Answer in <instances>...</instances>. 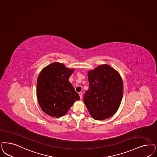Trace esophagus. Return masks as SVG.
Instances as JSON below:
<instances>
[{"label":"esophagus","instance_id":"34e87169","mask_svg":"<svg viewBox=\"0 0 157 157\" xmlns=\"http://www.w3.org/2000/svg\"><path fill=\"white\" fill-rule=\"evenodd\" d=\"M79 96H80L81 99H82V92H79Z\"/></svg>","mask_w":157,"mask_h":157}]
</instances>
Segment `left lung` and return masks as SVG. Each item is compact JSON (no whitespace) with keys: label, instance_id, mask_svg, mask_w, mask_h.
<instances>
[{"label":"left lung","instance_id":"left-lung-1","mask_svg":"<svg viewBox=\"0 0 157 157\" xmlns=\"http://www.w3.org/2000/svg\"><path fill=\"white\" fill-rule=\"evenodd\" d=\"M87 76L89 89L84 95V103L93 119H108L117 113L121 103L124 93L122 78L108 64L89 71Z\"/></svg>","mask_w":157,"mask_h":157}]
</instances>
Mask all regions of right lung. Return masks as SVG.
Returning a JSON list of instances; mask_svg holds the SVG:
<instances>
[{
    "instance_id": "add662e5",
    "label": "right lung",
    "mask_w": 157,
    "mask_h": 157,
    "mask_svg": "<svg viewBox=\"0 0 157 157\" xmlns=\"http://www.w3.org/2000/svg\"><path fill=\"white\" fill-rule=\"evenodd\" d=\"M75 69L54 62L44 67L38 76L36 96L40 107L45 114L59 118L67 113L80 98L69 78Z\"/></svg>"
}]
</instances>
